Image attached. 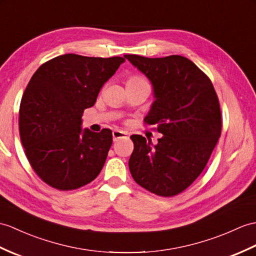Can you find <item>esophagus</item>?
<instances>
[{"label":"esophagus","mask_w":256,"mask_h":256,"mask_svg":"<svg viewBox=\"0 0 256 256\" xmlns=\"http://www.w3.org/2000/svg\"><path fill=\"white\" fill-rule=\"evenodd\" d=\"M112 138H114V142H116L120 138H128V133L123 132V130H114V132H112Z\"/></svg>","instance_id":"esophagus-1"}]
</instances>
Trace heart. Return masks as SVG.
Here are the masks:
<instances>
[{
    "label": "heart",
    "mask_w": 256,
    "mask_h": 256,
    "mask_svg": "<svg viewBox=\"0 0 256 256\" xmlns=\"http://www.w3.org/2000/svg\"><path fill=\"white\" fill-rule=\"evenodd\" d=\"M140 78H138V77H132V78H130L128 80H138Z\"/></svg>",
    "instance_id": "b5f03b06"
}]
</instances>
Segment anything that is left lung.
<instances>
[{
  "label": "left lung",
  "mask_w": 256,
  "mask_h": 256,
  "mask_svg": "<svg viewBox=\"0 0 256 256\" xmlns=\"http://www.w3.org/2000/svg\"><path fill=\"white\" fill-rule=\"evenodd\" d=\"M152 86L154 102L145 116L162 138L154 145L132 135L128 167L135 182L159 196H174L198 179L222 134V114L210 80L181 56L126 54Z\"/></svg>",
  "instance_id": "obj_1"
}]
</instances>
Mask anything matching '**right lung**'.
<instances>
[{
    "instance_id": "1",
    "label": "right lung",
    "mask_w": 256,
    "mask_h": 256,
    "mask_svg": "<svg viewBox=\"0 0 256 256\" xmlns=\"http://www.w3.org/2000/svg\"><path fill=\"white\" fill-rule=\"evenodd\" d=\"M123 62L68 53L41 65L29 80L20 108V140L32 169L52 188H78L100 174L112 132L82 128V116Z\"/></svg>"
}]
</instances>
